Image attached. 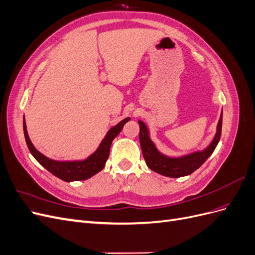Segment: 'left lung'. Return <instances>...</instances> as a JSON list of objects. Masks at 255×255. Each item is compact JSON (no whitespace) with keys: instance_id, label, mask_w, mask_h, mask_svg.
<instances>
[{"instance_id":"obj_1","label":"left lung","mask_w":255,"mask_h":255,"mask_svg":"<svg viewBox=\"0 0 255 255\" xmlns=\"http://www.w3.org/2000/svg\"><path fill=\"white\" fill-rule=\"evenodd\" d=\"M139 123V141L142 150V155L146 165L151 170L155 171L161 175L169 177H181L188 175L196 171L199 167L203 165L204 161L211 156V154L217 146L222 128V113L217 126V133H216L212 143L203 151L191 153L189 155H185L182 157H169L161 154L155 144L150 139L148 128L142 121H138Z\"/></svg>"}]
</instances>
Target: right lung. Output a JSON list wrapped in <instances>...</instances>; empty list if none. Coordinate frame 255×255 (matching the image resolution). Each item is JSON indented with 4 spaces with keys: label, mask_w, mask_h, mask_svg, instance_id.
I'll list each match as a JSON object with an SVG mask.
<instances>
[{
    "label": "right lung",
    "mask_w": 255,
    "mask_h": 255,
    "mask_svg": "<svg viewBox=\"0 0 255 255\" xmlns=\"http://www.w3.org/2000/svg\"><path fill=\"white\" fill-rule=\"evenodd\" d=\"M129 120L130 118H126L125 120L119 122L117 126L112 128L109 130V133L106 134L101 144L99 145L97 151L94 154H91L86 159L80 161H58L48 158L39 151H37L32 141H30L26 130L25 120H23V129H24V137L29 152L32 153V155L37 159L38 163L42 165L48 171L66 182L84 181L89 179L92 175L97 174L104 168L106 160L110 155L111 145L114 138L118 136V134L123 128V126Z\"/></svg>",
    "instance_id": "add662e5"
}]
</instances>
